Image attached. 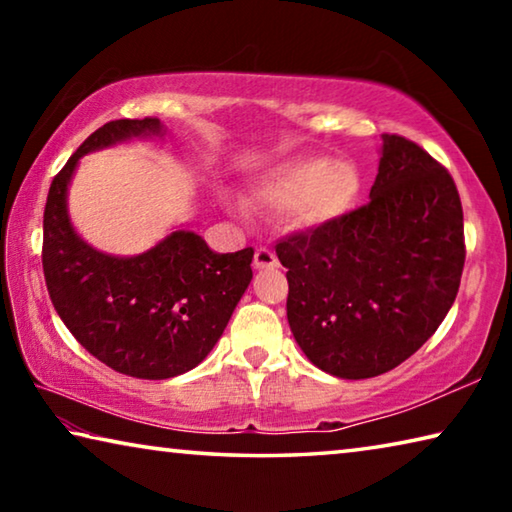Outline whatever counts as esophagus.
<instances>
[{"label": "esophagus", "mask_w": 512, "mask_h": 512, "mask_svg": "<svg viewBox=\"0 0 512 512\" xmlns=\"http://www.w3.org/2000/svg\"><path fill=\"white\" fill-rule=\"evenodd\" d=\"M253 264H255V268H273V266H277V257H275L271 248L262 246V248L255 250Z\"/></svg>", "instance_id": "esophagus-1"}]
</instances>
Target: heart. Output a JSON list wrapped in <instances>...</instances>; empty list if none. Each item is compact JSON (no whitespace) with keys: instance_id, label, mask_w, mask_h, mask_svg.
<instances>
[{"instance_id":"obj_1","label":"heart","mask_w":512,"mask_h":512,"mask_svg":"<svg viewBox=\"0 0 512 512\" xmlns=\"http://www.w3.org/2000/svg\"><path fill=\"white\" fill-rule=\"evenodd\" d=\"M359 192L361 176L354 164L307 155L268 171L253 189V201L266 210L287 207L293 228L309 230L348 214Z\"/></svg>"}]
</instances>
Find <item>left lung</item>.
<instances>
[{
	"instance_id": "obj_1",
	"label": "left lung",
	"mask_w": 512,
	"mask_h": 512,
	"mask_svg": "<svg viewBox=\"0 0 512 512\" xmlns=\"http://www.w3.org/2000/svg\"><path fill=\"white\" fill-rule=\"evenodd\" d=\"M381 142L370 203L275 246L291 332L341 379L384 375L418 352L452 309L465 264L454 178L402 135Z\"/></svg>"
}]
</instances>
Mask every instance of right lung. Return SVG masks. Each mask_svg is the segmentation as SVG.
Instances as JSON below:
<instances>
[{"label":"right lung","instance_id":"right-lung-1","mask_svg":"<svg viewBox=\"0 0 512 512\" xmlns=\"http://www.w3.org/2000/svg\"><path fill=\"white\" fill-rule=\"evenodd\" d=\"M162 133L155 117L103 124L51 180L42 221V271L60 320L92 357L137 379L196 368L253 280V248L219 255L189 230L135 257L99 253L74 232L67 187L83 155Z\"/></svg>","mask_w":512,"mask_h":512}]
</instances>
